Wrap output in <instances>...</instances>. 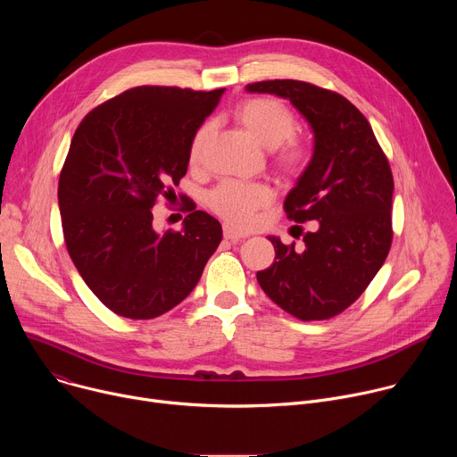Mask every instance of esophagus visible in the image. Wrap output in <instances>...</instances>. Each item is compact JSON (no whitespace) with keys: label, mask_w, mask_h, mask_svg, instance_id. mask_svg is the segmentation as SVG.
Segmentation results:
<instances>
[{"label":"esophagus","mask_w":457,"mask_h":457,"mask_svg":"<svg viewBox=\"0 0 457 457\" xmlns=\"http://www.w3.org/2000/svg\"><path fill=\"white\" fill-rule=\"evenodd\" d=\"M245 237H247V233L235 229V228H233V226H229V224H226V226H224V238H226V240L238 242V240H242V238H245Z\"/></svg>","instance_id":"esophagus-1"}]
</instances>
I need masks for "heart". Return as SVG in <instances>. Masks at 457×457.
I'll return each instance as SVG.
<instances>
[{"label":"heart","mask_w":457,"mask_h":457,"mask_svg":"<svg viewBox=\"0 0 457 457\" xmlns=\"http://www.w3.org/2000/svg\"><path fill=\"white\" fill-rule=\"evenodd\" d=\"M237 119L268 148H275V164L287 171L298 173L307 164L309 150L296 132L295 113L275 97H253L244 101ZM213 122H204L189 145V162L199 164L213 136ZM275 191L266 182H245L226 179L208 195V206L233 226L247 228L256 220L260 210L271 204Z\"/></svg>","instance_id":"b5f03b06"}]
</instances>
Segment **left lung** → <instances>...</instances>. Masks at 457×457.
Returning a JSON list of instances; mask_svg holds the SVG:
<instances>
[{
  "label": "left lung",
  "mask_w": 457,
  "mask_h": 457,
  "mask_svg": "<svg viewBox=\"0 0 457 457\" xmlns=\"http://www.w3.org/2000/svg\"><path fill=\"white\" fill-rule=\"evenodd\" d=\"M247 92L289 99L314 132V154L289 191V220L314 222L303 251L275 245V262L256 273L264 293L302 320H329L353 305L393 244L395 179L365 115L338 92L296 79L258 81Z\"/></svg>",
  "instance_id": "obj_1"
}]
</instances>
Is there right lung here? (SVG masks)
I'll use <instances>...</instances> for the list:
<instances>
[{
    "label": "right lung",
    "mask_w": 457,
    "mask_h": 457,
    "mask_svg": "<svg viewBox=\"0 0 457 457\" xmlns=\"http://www.w3.org/2000/svg\"><path fill=\"white\" fill-rule=\"evenodd\" d=\"M224 88L143 85L79 122L59 175L64 244L90 291L115 314L157 318L197 286L222 226L191 199L184 229L155 233L152 208L175 197L189 145Z\"/></svg>",
    "instance_id": "obj_1"
}]
</instances>
